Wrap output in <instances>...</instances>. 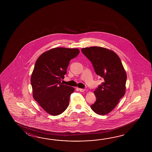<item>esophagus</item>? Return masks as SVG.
Instances as JSON below:
<instances>
[{
    "mask_svg": "<svg viewBox=\"0 0 152 152\" xmlns=\"http://www.w3.org/2000/svg\"><path fill=\"white\" fill-rule=\"evenodd\" d=\"M79 91H80V92H84V91H85V89H83V88H79Z\"/></svg>",
    "mask_w": 152,
    "mask_h": 152,
    "instance_id": "34e87169",
    "label": "esophagus"
}]
</instances>
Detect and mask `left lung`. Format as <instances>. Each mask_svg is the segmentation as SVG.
I'll return each mask as SVG.
<instances>
[{"instance_id":"left-lung-1","label":"left lung","mask_w":152,"mask_h":152,"mask_svg":"<svg viewBox=\"0 0 152 152\" xmlns=\"http://www.w3.org/2000/svg\"><path fill=\"white\" fill-rule=\"evenodd\" d=\"M92 62L96 73L104 79L94 91L97 100L91 105L95 113L105 115L111 112L126 93V74L119 56L100 47L81 49Z\"/></svg>"}]
</instances>
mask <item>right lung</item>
Returning a JSON list of instances; mask_svg holds the SVG:
<instances>
[{"label": "right lung", "mask_w": 152, "mask_h": 152, "mask_svg": "<svg viewBox=\"0 0 152 152\" xmlns=\"http://www.w3.org/2000/svg\"><path fill=\"white\" fill-rule=\"evenodd\" d=\"M80 53L77 48H55L43 53L36 61L31 84L32 96L43 110L53 116L62 113L75 88L63 85L70 60Z\"/></svg>", "instance_id": "add662e5"}]
</instances>
